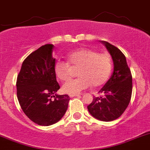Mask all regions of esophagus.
<instances>
[{
	"label": "esophagus",
	"instance_id": "34e87169",
	"mask_svg": "<svg viewBox=\"0 0 150 150\" xmlns=\"http://www.w3.org/2000/svg\"><path fill=\"white\" fill-rule=\"evenodd\" d=\"M70 97H74V96H79V94H70Z\"/></svg>",
	"mask_w": 150,
	"mask_h": 150
}]
</instances>
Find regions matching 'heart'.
<instances>
[{"label":"heart","mask_w":150,"mask_h":150,"mask_svg":"<svg viewBox=\"0 0 150 150\" xmlns=\"http://www.w3.org/2000/svg\"><path fill=\"white\" fill-rule=\"evenodd\" d=\"M68 61H57L54 64V73L62 81L69 79L72 69H78V78L69 80L63 85V91L68 94H78L90 85L99 87L108 79L111 71V60L106 53H98L93 49L83 48L71 52Z\"/></svg>","instance_id":"heart-1"}]
</instances>
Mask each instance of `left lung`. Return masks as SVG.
<instances>
[{"label": "left lung", "mask_w": 150, "mask_h": 150, "mask_svg": "<svg viewBox=\"0 0 150 150\" xmlns=\"http://www.w3.org/2000/svg\"><path fill=\"white\" fill-rule=\"evenodd\" d=\"M102 42L111 55L114 72L98 92L102 96H94L87 109L95 118L109 122L119 118L127 108L132 98V76L123 53L108 42Z\"/></svg>", "instance_id": "1"}]
</instances>
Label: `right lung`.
Wrapping results in <instances>:
<instances>
[{
  "label": "right lung",
  "instance_id": "obj_1",
  "mask_svg": "<svg viewBox=\"0 0 150 150\" xmlns=\"http://www.w3.org/2000/svg\"><path fill=\"white\" fill-rule=\"evenodd\" d=\"M52 44H46L27 57L17 77V97L21 109L40 125H53L68 108V95H57L60 89L54 73ZM54 98L52 99V97Z\"/></svg>",
  "mask_w": 150,
  "mask_h": 150
}]
</instances>
